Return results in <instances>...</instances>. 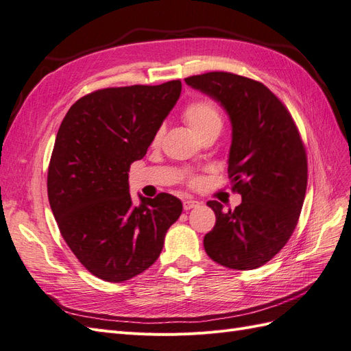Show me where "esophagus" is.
<instances>
[{"label": "esophagus", "mask_w": 351, "mask_h": 351, "mask_svg": "<svg viewBox=\"0 0 351 351\" xmlns=\"http://www.w3.org/2000/svg\"><path fill=\"white\" fill-rule=\"evenodd\" d=\"M202 203L200 202H197V200H193V199H185L184 200V209L185 210H191V209H195V208H199Z\"/></svg>", "instance_id": "1"}]
</instances>
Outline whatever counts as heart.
Here are the masks:
<instances>
[{"label":"heart","instance_id":"b5f03b06","mask_svg":"<svg viewBox=\"0 0 351 351\" xmlns=\"http://www.w3.org/2000/svg\"><path fill=\"white\" fill-rule=\"evenodd\" d=\"M184 120L188 123L191 130L199 138L213 129H221L222 125V119L218 108L209 101H199L188 105L184 111ZM163 132H165L163 128H160L156 132L154 139H152V143H154V145H157V143L161 141Z\"/></svg>","mask_w":351,"mask_h":351}]
</instances>
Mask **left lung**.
<instances>
[{
    "label": "left lung",
    "mask_w": 351,
    "mask_h": 351,
    "mask_svg": "<svg viewBox=\"0 0 351 351\" xmlns=\"http://www.w3.org/2000/svg\"><path fill=\"white\" fill-rule=\"evenodd\" d=\"M185 83L218 102L231 123L228 172L241 195L234 210L208 202L217 223L204 236L215 263L254 269L289 240L307 190V157L296 125L274 93L254 80L208 73Z\"/></svg>",
    "instance_id": "left-lung-1"
}]
</instances>
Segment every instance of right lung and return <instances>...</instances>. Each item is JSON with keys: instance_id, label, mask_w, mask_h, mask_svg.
<instances>
[{"instance_id": "obj_1", "label": "right lung", "mask_w": 351, "mask_h": 351, "mask_svg": "<svg viewBox=\"0 0 351 351\" xmlns=\"http://www.w3.org/2000/svg\"><path fill=\"white\" fill-rule=\"evenodd\" d=\"M182 84L104 88L69 108L49 166V202L60 234L90 273L120 283L157 261L182 202L160 193L133 204L129 169L143 158Z\"/></svg>"}]
</instances>
